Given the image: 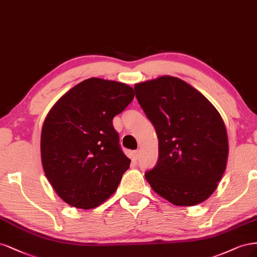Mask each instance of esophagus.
Returning a JSON list of instances; mask_svg holds the SVG:
<instances>
[{"label": "esophagus", "mask_w": 257, "mask_h": 257, "mask_svg": "<svg viewBox=\"0 0 257 257\" xmlns=\"http://www.w3.org/2000/svg\"><path fill=\"white\" fill-rule=\"evenodd\" d=\"M140 154H141V152L140 151H135L134 153H132V157H134V159H139V157H140Z\"/></svg>", "instance_id": "34e87169"}]
</instances>
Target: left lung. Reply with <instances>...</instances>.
Here are the masks:
<instances>
[{
  "instance_id": "1",
  "label": "left lung",
  "mask_w": 257,
  "mask_h": 257,
  "mask_svg": "<svg viewBox=\"0 0 257 257\" xmlns=\"http://www.w3.org/2000/svg\"><path fill=\"white\" fill-rule=\"evenodd\" d=\"M135 90L159 142V159L145 174L148 184L176 206L203 203L216 191L228 158L220 113L201 92L176 77L140 82Z\"/></svg>"
}]
</instances>
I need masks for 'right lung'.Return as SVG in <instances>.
Instances as JSON below:
<instances>
[{
  "mask_svg": "<svg viewBox=\"0 0 257 257\" xmlns=\"http://www.w3.org/2000/svg\"><path fill=\"white\" fill-rule=\"evenodd\" d=\"M134 98V88L126 83L89 78L64 94L47 114L41 163L65 203L93 209L116 191L131 160L120 150L112 120Z\"/></svg>",
  "mask_w": 257,
  "mask_h": 257,
  "instance_id": "1",
  "label": "right lung"
}]
</instances>
